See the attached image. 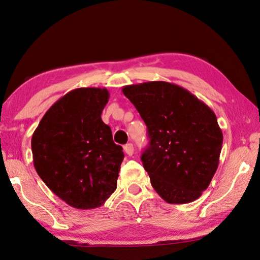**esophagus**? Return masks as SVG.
Here are the masks:
<instances>
[{"label": "esophagus", "instance_id": "34e87169", "mask_svg": "<svg viewBox=\"0 0 260 260\" xmlns=\"http://www.w3.org/2000/svg\"><path fill=\"white\" fill-rule=\"evenodd\" d=\"M124 150H125V152L127 153V155L128 156H132L134 153V147H133V144L132 143H127L126 146L124 147Z\"/></svg>", "mask_w": 260, "mask_h": 260}]
</instances>
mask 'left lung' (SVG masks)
<instances>
[{
	"label": "left lung",
	"mask_w": 260,
	"mask_h": 260,
	"mask_svg": "<svg viewBox=\"0 0 260 260\" xmlns=\"http://www.w3.org/2000/svg\"><path fill=\"white\" fill-rule=\"evenodd\" d=\"M148 127L150 142L141 156L151 186L170 204L201 197L219 165L222 132L208 105L166 81L122 87Z\"/></svg>",
	"instance_id": "obj_1"
}]
</instances>
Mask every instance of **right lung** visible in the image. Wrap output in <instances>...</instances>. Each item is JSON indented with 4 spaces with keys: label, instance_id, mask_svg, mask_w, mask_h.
I'll list each match as a JSON object with an SVG mask.
<instances>
[{
    "label": "right lung",
    "instance_id": "obj_1",
    "mask_svg": "<svg viewBox=\"0 0 260 260\" xmlns=\"http://www.w3.org/2000/svg\"><path fill=\"white\" fill-rule=\"evenodd\" d=\"M109 98L105 88L69 91L51 105L32 136L39 177L72 208H99L117 188L124 152L101 118Z\"/></svg>",
    "mask_w": 260,
    "mask_h": 260
}]
</instances>
